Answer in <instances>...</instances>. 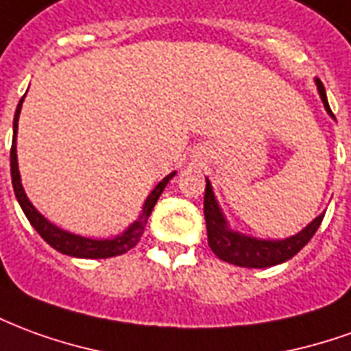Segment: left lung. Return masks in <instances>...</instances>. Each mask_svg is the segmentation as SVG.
I'll list each match as a JSON object with an SVG mask.
<instances>
[{
    "label": "left lung",
    "mask_w": 351,
    "mask_h": 351,
    "mask_svg": "<svg viewBox=\"0 0 351 351\" xmlns=\"http://www.w3.org/2000/svg\"><path fill=\"white\" fill-rule=\"evenodd\" d=\"M317 90L324 101L325 110L331 116L332 110L327 103L324 84L316 80ZM325 214H319L316 220L308 223L301 233L295 237H289L286 241H259L252 237L241 235L237 231H231L226 223V218L221 214L220 206L216 203L213 193V186L206 180L205 188V221H206V235H208V246L210 250L228 263L239 265V267H248V269H263V267H272V265L284 263L291 259L297 252L302 250L304 244L314 237V233L319 228Z\"/></svg>",
    "instance_id": "8db88e82"
}]
</instances>
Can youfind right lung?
<instances>
[{"mask_svg": "<svg viewBox=\"0 0 351 351\" xmlns=\"http://www.w3.org/2000/svg\"><path fill=\"white\" fill-rule=\"evenodd\" d=\"M22 101L20 99L16 112H14V122H12V131H14V137H12V146H11V176H12V188H14V195L19 199L22 210L26 214V218L29 223L34 226L35 231L47 241V243L54 248V250L62 252L65 256H73V258H86V259H105V258H114V256H122L128 250H131L135 244L141 241V237L145 233L146 221L152 214L154 205L158 203L161 191L167 186V182L175 176V173L167 175L161 180L152 193L146 199L145 206H143V214L133 226H130L128 231H123L122 235L114 237V239H105V241H95V239H86V237L73 235L67 233L64 229L52 226L45 216L35 210V206L29 203V199L24 193V188L20 184V173H19V163H16V130H19V116L20 108H22Z\"/></svg>", "mask_w": 351, "mask_h": 351, "instance_id": "right-lung-1", "label": "right lung"}]
</instances>
